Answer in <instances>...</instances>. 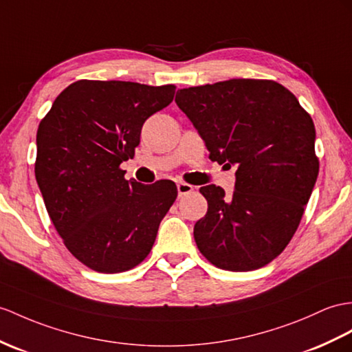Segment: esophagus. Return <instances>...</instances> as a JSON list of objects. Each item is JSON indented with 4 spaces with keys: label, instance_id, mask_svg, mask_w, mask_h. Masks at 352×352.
<instances>
[{
    "label": "esophagus",
    "instance_id": "1",
    "mask_svg": "<svg viewBox=\"0 0 352 352\" xmlns=\"http://www.w3.org/2000/svg\"><path fill=\"white\" fill-rule=\"evenodd\" d=\"M194 191V186L186 184V182H179L177 184V192H179V197H184L186 194H190Z\"/></svg>",
    "mask_w": 352,
    "mask_h": 352
}]
</instances>
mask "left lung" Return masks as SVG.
Instances as JSON below:
<instances>
[{"label": "left lung", "instance_id": "8db88e82", "mask_svg": "<svg viewBox=\"0 0 352 352\" xmlns=\"http://www.w3.org/2000/svg\"><path fill=\"white\" fill-rule=\"evenodd\" d=\"M175 101L209 158L237 166L231 195L215 185L200 188L208 213L194 226L197 248L219 269L263 267L293 239L318 176L311 115L293 92L264 79L185 88Z\"/></svg>", "mask_w": 352, "mask_h": 352}]
</instances>
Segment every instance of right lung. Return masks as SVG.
<instances>
[{
	"label": "right lung",
	"instance_id": "right-lung-1",
	"mask_svg": "<svg viewBox=\"0 0 352 352\" xmlns=\"http://www.w3.org/2000/svg\"><path fill=\"white\" fill-rule=\"evenodd\" d=\"M175 85L77 80L37 130L36 179L58 234L77 260L121 273L149 255L161 219L175 203L171 181H126L144 121L173 101Z\"/></svg>",
	"mask_w": 352,
	"mask_h": 352
}]
</instances>
